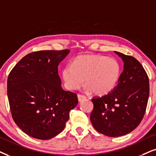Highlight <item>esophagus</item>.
Here are the masks:
<instances>
[{
    "mask_svg": "<svg viewBox=\"0 0 156 156\" xmlns=\"http://www.w3.org/2000/svg\"><path fill=\"white\" fill-rule=\"evenodd\" d=\"M86 98V96H83V95H80V94H78V101L79 102H81L85 100Z\"/></svg>",
    "mask_w": 156,
    "mask_h": 156,
    "instance_id": "1",
    "label": "esophagus"
}]
</instances>
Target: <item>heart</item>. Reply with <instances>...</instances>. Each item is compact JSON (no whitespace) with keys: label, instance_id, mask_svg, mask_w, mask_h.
I'll return each mask as SVG.
<instances>
[{"label":"heart","instance_id":"1","mask_svg":"<svg viewBox=\"0 0 156 156\" xmlns=\"http://www.w3.org/2000/svg\"><path fill=\"white\" fill-rule=\"evenodd\" d=\"M120 66L115 59L103 55H80L62 70L64 86L68 90H76L86 80L85 89L98 96L109 94L119 79Z\"/></svg>","mask_w":156,"mask_h":156}]
</instances>
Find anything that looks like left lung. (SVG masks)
<instances>
[{"instance_id": "1", "label": "left lung", "mask_w": 156, "mask_h": 156, "mask_svg": "<svg viewBox=\"0 0 156 156\" xmlns=\"http://www.w3.org/2000/svg\"><path fill=\"white\" fill-rule=\"evenodd\" d=\"M124 62L118 84L112 92L92 98L90 119L98 133L109 137L127 135L143 119L149 97V79L135 58L116 52Z\"/></svg>"}]
</instances>
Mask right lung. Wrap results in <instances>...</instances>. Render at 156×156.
<instances>
[{
  "mask_svg": "<svg viewBox=\"0 0 156 156\" xmlns=\"http://www.w3.org/2000/svg\"><path fill=\"white\" fill-rule=\"evenodd\" d=\"M70 50H43L21 59L9 73L7 94L12 117L31 137L49 140L61 133L78 103L61 86L58 66Z\"/></svg>",
  "mask_w": 156,
  "mask_h": 156,
  "instance_id": "1",
  "label": "right lung"
}]
</instances>
